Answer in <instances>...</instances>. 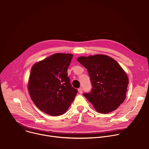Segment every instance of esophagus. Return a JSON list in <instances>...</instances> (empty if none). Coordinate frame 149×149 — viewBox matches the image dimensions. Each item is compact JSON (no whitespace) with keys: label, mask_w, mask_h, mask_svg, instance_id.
Listing matches in <instances>:
<instances>
[{"label":"esophagus","mask_w":149,"mask_h":149,"mask_svg":"<svg viewBox=\"0 0 149 149\" xmlns=\"http://www.w3.org/2000/svg\"><path fill=\"white\" fill-rule=\"evenodd\" d=\"M82 91H83V89L82 88H78V92L79 93H82Z\"/></svg>","instance_id":"esophagus-1"}]
</instances>
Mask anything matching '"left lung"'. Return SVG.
<instances>
[{
  "instance_id": "1",
  "label": "left lung",
  "mask_w": 149,
  "mask_h": 149,
  "mask_svg": "<svg viewBox=\"0 0 149 149\" xmlns=\"http://www.w3.org/2000/svg\"><path fill=\"white\" fill-rule=\"evenodd\" d=\"M77 60L87 69L93 87L84 96L100 113L116 110L125 98L129 84L128 77L118 62L105 55L80 56Z\"/></svg>"
}]
</instances>
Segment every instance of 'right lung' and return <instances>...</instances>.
<instances>
[{
	"label": "right lung",
	"mask_w": 149,
	"mask_h": 149,
	"mask_svg": "<svg viewBox=\"0 0 149 149\" xmlns=\"http://www.w3.org/2000/svg\"><path fill=\"white\" fill-rule=\"evenodd\" d=\"M72 57L71 54H55L31 69L28 82L31 98L40 110L49 115L65 113L78 93L67 73Z\"/></svg>",
	"instance_id": "1"
}]
</instances>
